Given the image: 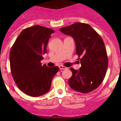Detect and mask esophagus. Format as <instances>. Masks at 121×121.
Listing matches in <instances>:
<instances>
[{"label":"esophagus","mask_w":121,"mask_h":121,"mask_svg":"<svg viewBox=\"0 0 121 121\" xmlns=\"http://www.w3.org/2000/svg\"><path fill=\"white\" fill-rule=\"evenodd\" d=\"M59 68H60V70H65V69H67V67H64V66H62V65H60L59 66Z\"/></svg>","instance_id":"34e87169"}]
</instances>
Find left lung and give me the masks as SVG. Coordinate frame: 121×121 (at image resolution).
<instances>
[{"label": "left lung", "instance_id": "left-lung-1", "mask_svg": "<svg viewBox=\"0 0 121 121\" xmlns=\"http://www.w3.org/2000/svg\"><path fill=\"white\" fill-rule=\"evenodd\" d=\"M73 37L81 67L70 68L73 75L68 84L74 90L88 93L96 89L106 74L108 65L107 51L100 35L88 24L77 22L59 30Z\"/></svg>", "mask_w": 121, "mask_h": 121}]
</instances>
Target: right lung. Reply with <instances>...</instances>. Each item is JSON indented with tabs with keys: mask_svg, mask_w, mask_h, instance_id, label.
Instances as JSON below:
<instances>
[{
	"mask_svg": "<svg viewBox=\"0 0 121 121\" xmlns=\"http://www.w3.org/2000/svg\"><path fill=\"white\" fill-rule=\"evenodd\" d=\"M54 33L53 29L35 25L24 29L9 53L11 72L18 88L33 97L40 96L50 89L52 79L59 67L42 65V56Z\"/></svg>",
	"mask_w": 121,
	"mask_h": 121,
	"instance_id": "right-lung-1",
	"label": "right lung"
}]
</instances>
